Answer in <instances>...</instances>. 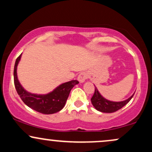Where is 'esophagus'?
I'll use <instances>...</instances> for the list:
<instances>
[{
  "instance_id": "1",
  "label": "esophagus",
  "mask_w": 152,
  "mask_h": 152,
  "mask_svg": "<svg viewBox=\"0 0 152 152\" xmlns=\"http://www.w3.org/2000/svg\"><path fill=\"white\" fill-rule=\"evenodd\" d=\"M88 78V74L86 72H82L78 76V81L81 83L84 82Z\"/></svg>"
}]
</instances>
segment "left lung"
I'll list each match as a JSON object with an SVG mask.
<instances>
[{"instance_id":"left-lung-1","label":"left lung","mask_w":152,"mask_h":152,"mask_svg":"<svg viewBox=\"0 0 152 152\" xmlns=\"http://www.w3.org/2000/svg\"><path fill=\"white\" fill-rule=\"evenodd\" d=\"M134 94L128 99L123 101V102H111V101L104 99L99 93L97 88L95 87V91H94L92 98L91 99V103L94 106V108L96 110H98V111H101V112L113 113L121 109L123 106L126 105L127 103H129V102L133 97Z\"/></svg>"}]
</instances>
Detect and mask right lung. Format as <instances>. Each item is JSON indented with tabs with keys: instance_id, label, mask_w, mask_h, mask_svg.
<instances>
[{
	"instance_id": "1",
	"label": "right lung",
	"mask_w": 152,
	"mask_h": 152,
	"mask_svg": "<svg viewBox=\"0 0 152 152\" xmlns=\"http://www.w3.org/2000/svg\"><path fill=\"white\" fill-rule=\"evenodd\" d=\"M21 58V54L16 58L14 66L13 77L17 93L26 105L43 114H52L61 111L65 106L71 90L79 82L72 80L62 83L53 91L45 95L29 93L23 88L17 77V66Z\"/></svg>"
}]
</instances>
